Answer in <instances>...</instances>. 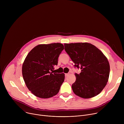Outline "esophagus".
<instances>
[{
    "mask_svg": "<svg viewBox=\"0 0 124 124\" xmlns=\"http://www.w3.org/2000/svg\"><path fill=\"white\" fill-rule=\"evenodd\" d=\"M69 75V74H65V77H67Z\"/></svg>",
    "mask_w": 124,
    "mask_h": 124,
    "instance_id": "obj_1",
    "label": "esophagus"
}]
</instances>
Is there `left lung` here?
<instances>
[{"instance_id": "obj_1", "label": "left lung", "mask_w": 124, "mask_h": 124, "mask_svg": "<svg viewBox=\"0 0 124 124\" xmlns=\"http://www.w3.org/2000/svg\"><path fill=\"white\" fill-rule=\"evenodd\" d=\"M65 50L81 73L75 74L74 93L84 99L99 94L107 84L110 66L107 58L97 47L88 43L64 44Z\"/></svg>"}]
</instances>
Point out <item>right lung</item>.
<instances>
[{
    "mask_svg": "<svg viewBox=\"0 0 124 124\" xmlns=\"http://www.w3.org/2000/svg\"><path fill=\"white\" fill-rule=\"evenodd\" d=\"M64 48L61 43L39 45L26 56L22 67L23 76L28 89L35 96L47 99L59 92L65 74L53 73V70Z\"/></svg>",
    "mask_w": 124,
    "mask_h": 124,
    "instance_id": "obj_1",
    "label": "right lung"
}]
</instances>
